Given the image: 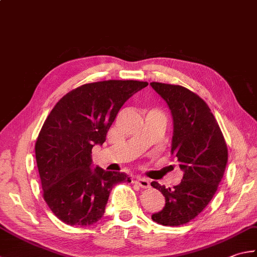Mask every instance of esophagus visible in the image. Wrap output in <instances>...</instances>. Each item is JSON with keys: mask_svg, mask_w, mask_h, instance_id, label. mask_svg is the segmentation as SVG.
<instances>
[{"mask_svg": "<svg viewBox=\"0 0 257 257\" xmlns=\"http://www.w3.org/2000/svg\"><path fill=\"white\" fill-rule=\"evenodd\" d=\"M137 183H138V185H139L140 187L143 188V189L150 188V181L148 180V179H145V178H143V177L137 178Z\"/></svg>", "mask_w": 257, "mask_h": 257, "instance_id": "esophagus-1", "label": "esophagus"}]
</instances>
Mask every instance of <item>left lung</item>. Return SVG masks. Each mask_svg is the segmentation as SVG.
I'll return each mask as SVG.
<instances>
[{
	"label": "left lung",
	"mask_w": 257,
	"mask_h": 257,
	"mask_svg": "<svg viewBox=\"0 0 257 257\" xmlns=\"http://www.w3.org/2000/svg\"><path fill=\"white\" fill-rule=\"evenodd\" d=\"M152 88L167 101L173 118L171 154L183 170L178 186H151L166 198L152 219L164 226H181L209 204L224 176L228 150L218 122L206 101L180 85L153 81Z\"/></svg>",
	"instance_id": "8db88e82"
}]
</instances>
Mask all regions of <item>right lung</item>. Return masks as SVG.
Segmentation results:
<instances>
[{
	"label": "right lung",
	"instance_id": "obj_1",
	"mask_svg": "<svg viewBox=\"0 0 257 257\" xmlns=\"http://www.w3.org/2000/svg\"><path fill=\"white\" fill-rule=\"evenodd\" d=\"M147 81L104 80L70 90L55 105L36 142L43 199L61 221L90 226L105 212L109 192L131 182L123 172L91 169V150L103 144L119 108Z\"/></svg>",
	"mask_w": 257,
	"mask_h": 257
}]
</instances>
